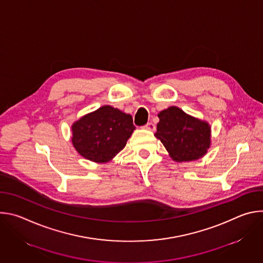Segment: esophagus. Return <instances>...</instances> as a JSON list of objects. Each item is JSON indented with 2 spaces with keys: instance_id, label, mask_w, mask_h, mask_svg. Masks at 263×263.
<instances>
[{
  "instance_id": "esophagus-1",
  "label": "esophagus",
  "mask_w": 263,
  "mask_h": 263,
  "mask_svg": "<svg viewBox=\"0 0 263 263\" xmlns=\"http://www.w3.org/2000/svg\"><path fill=\"white\" fill-rule=\"evenodd\" d=\"M143 128H144L145 130H148V131H155V129H156L155 125L152 124V123H147Z\"/></svg>"
}]
</instances>
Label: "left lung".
I'll list each match as a JSON object with an SVG mask.
<instances>
[{"label": "left lung", "instance_id": "obj_1", "mask_svg": "<svg viewBox=\"0 0 263 263\" xmlns=\"http://www.w3.org/2000/svg\"><path fill=\"white\" fill-rule=\"evenodd\" d=\"M155 136L176 162H189L204 157L211 145V127L176 106L159 112Z\"/></svg>", "mask_w": 263, "mask_h": 263}]
</instances>
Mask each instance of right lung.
<instances>
[{
	"label": "right lung",
	"mask_w": 263,
	"mask_h": 263,
	"mask_svg": "<svg viewBox=\"0 0 263 263\" xmlns=\"http://www.w3.org/2000/svg\"><path fill=\"white\" fill-rule=\"evenodd\" d=\"M135 129L130 115L104 105L72 123L71 143L85 159L107 163L125 147Z\"/></svg>",
	"instance_id": "1"
}]
</instances>
